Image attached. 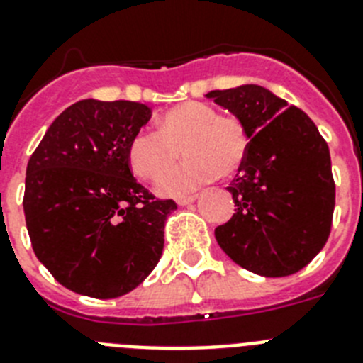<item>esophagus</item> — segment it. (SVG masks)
I'll list each match as a JSON object with an SVG mask.
<instances>
[{"label": "esophagus", "instance_id": "esophagus-1", "mask_svg": "<svg viewBox=\"0 0 363 363\" xmlns=\"http://www.w3.org/2000/svg\"><path fill=\"white\" fill-rule=\"evenodd\" d=\"M197 199V196H181V197H177V205H190V203H194V201Z\"/></svg>", "mask_w": 363, "mask_h": 363}]
</instances>
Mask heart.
Returning <instances> with one entry per match:
<instances>
[{"mask_svg": "<svg viewBox=\"0 0 363 363\" xmlns=\"http://www.w3.org/2000/svg\"><path fill=\"white\" fill-rule=\"evenodd\" d=\"M251 135L242 118L218 114L199 101L173 106L158 121V130L142 129L129 142L130 169L145 181H158L178 160L180 151L189 158L164 176L158 190L179 196L196 190L216 177L230 179L247 160Z\"/></svg>", "mask_w": 363, "mask_h": 363, "instance_id": "heart-1", "label": "heart"}]
</instances>
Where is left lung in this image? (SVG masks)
<instances>
[{"instance_id": "left-lung-1", "label": "left lung", "mask_w": 363, "mask_h": 363, "mask_svg": "<svg viewBox=\"0 0 363 363\" xmlns=\"http://www.w3.org/2000/svg\"><path fill=\"white\" fill-rule=\"evenodd\" d=\"M242 118L247 160L227 188L236 212L216 228L219 247L262 277H288L325 247L336 205L330 151L301 108L257 84L206 94Z\"/></svg>"}]
</instances>
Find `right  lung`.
Listing matches in <instances>:
<instances>
[{"mask_svg":"<svg viewBox=\"0 0 363 363\" xmlns=\"http://www.w3.org/2000/svg\"><path fill=\"white\" fill-rule=\"evenodd\" d=\"M149 118L144 103L83 99L51 123L29 158L23 212L33 251L75 294L121 297L162 257L175 201L142 186L127 157Z\"/></svg>","mask_w":363,"mask_h":363,"instance_id":"1","label":"right lung"}]
</instances>
